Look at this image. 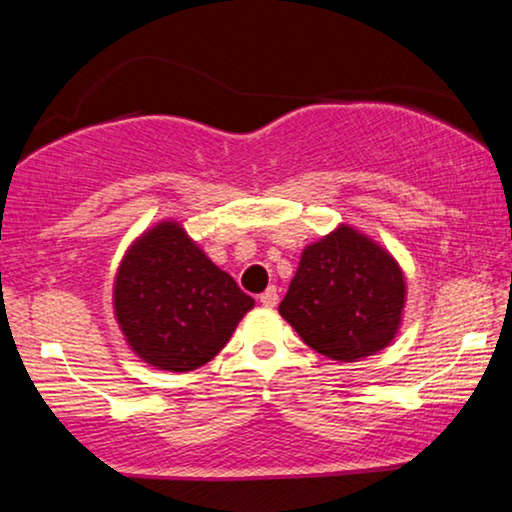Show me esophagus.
I'll use <instances>...</instances> for the list:
<instances>
[{"label": "esophagus", "mask_w": 512, "mask_h": 512, "mask_svg": "<svg viewBox=\"0 0 512 512\" xmlns=\"http://www.w3.org/2000/svg\"><path fill=\"white\" fill-rule=\"evenodd\" d=\"M260 303L264 308H274V305L279 303V291H276V286H269L267 291L260 293Z\"/></svg>", "instance_id": "34e87169"}]
</instances>
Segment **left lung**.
I'll return each mask as SVG.
<instances>
[{"label": "left lung", "mask_w": 512, "mask_h": 512, "mask_svg": "<svg viewBox=\"0 0 512 512\" xmlns=\"http://www.w3.org/2000/svg\"><path fill=\"white\" fill-rule=\"evenodd\" d=\"M404 308V276L387 252L354 228L303 250L279 313L317 354L334 361L385 349Z\"/></svg>", "instance_id": "8db88e82"}]
</instances>
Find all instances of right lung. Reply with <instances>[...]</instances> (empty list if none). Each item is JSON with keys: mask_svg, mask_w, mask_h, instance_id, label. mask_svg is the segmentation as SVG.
I'll return each instance as SVG.
<instances>
[{"mask_svg": "<svg viewBox=\"0 0 512 512\" xmlns=\"http://www.w3.org/2000/svg\"><path fill=\"white\" fill-rule=\"evenodd\" d=\"M255 301L163 221L129 248L115 279V315L134 354L185 373L209 363Z\"/></svg>", "mask_w": 512, "mask_h": 512, "instance_id": "add662e5", "label": "right lung"}]
</instances>
